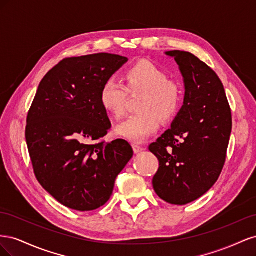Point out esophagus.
<instances>
[{
  "label": "esophagus",
  "mask_w": 256,
  "mask_h": 256,
  "mask_svg": "<svg viewBox=\"0 0 256 256\" xmlns=\"http://www.w3.org/2000/svg\"><path fill=\"white\" fill-rule=\"evenodd\" d=\"M132 148H134V154H138V152H141L142 150H143V147L142 146H140V145H138V144H132Z\"/></svg>",
  "instance_id": "esophagus-1"
}]
</instances>
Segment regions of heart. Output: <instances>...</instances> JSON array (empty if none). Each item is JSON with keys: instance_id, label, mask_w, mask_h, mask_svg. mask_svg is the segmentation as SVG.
Instances as JSON below:
<instances>
[{"instance_id": "b5f03b06", "label": "heart", "mask_w": 256, "mask_h": 256, "mask_svg": "<svg viewBox=\"0 0 256 256\" xmlns=\"http://www.w3.org/2000/svg\"><path fill=\"white\" fill-rule=\"evenodd\" d=\"M122 83L106 80L100 90L99 102L104 109L115 118L126 112L127 92L142 94L136 104L140 111L130 115L116 128V134L136 143H142L157 132L160 120L166 122L180 111L182 88L180 83L168 80V74L150 60H138L124 74Z\"/></svg>"}]
</instances>
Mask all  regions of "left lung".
<instances>
[{"label":"left lung","mask_w":256,"mask_h":256,"mask_svg":"<svg viewBox=\"0 0 256 256\" xmlns=\"http://www.w3.org/2000/svg\"><path fill=\"white\" fill-rule=\"evenodd\" d=\"M184 83V106L171 128L150 150L159 160L152 178L157 196L173 205L198 200L218 180L226 159L232 113L219 76L186 51H168Z\"/></svg>","instance_id":"obj_1"}]
</instances>
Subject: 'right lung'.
<instances>
[{
	"label": "right lung",
	"instance_id": "obj_1",
	"mask_svg": "<svg viewBox=\"0 0 256 256\" xmlns=\"http://www.w3.org/2000/svg\"><path fill=\"white\" fill-rule=\"evenodd\" d=\"M127 60L110 53L64 58L44 76L28 111L26 138L37 180L74 210L104 205L134 156L125 140L100 141L111 128L100 90Z\"/></svg>",
	"mask_w": 256,
	"mask_h": 256
}]
</instances>
